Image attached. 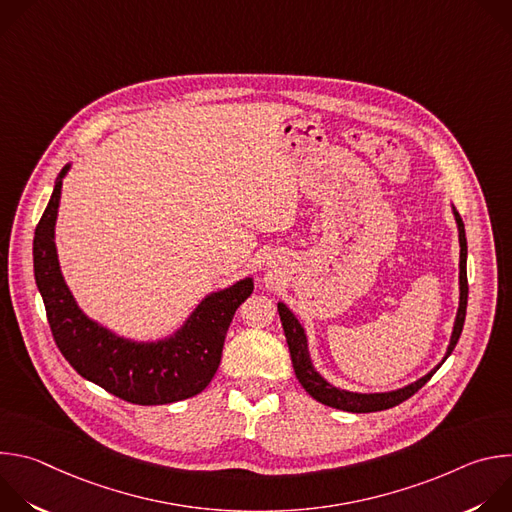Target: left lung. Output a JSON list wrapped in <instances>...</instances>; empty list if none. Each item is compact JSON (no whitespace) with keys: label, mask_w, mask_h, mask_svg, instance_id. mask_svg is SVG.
I'll return each instance as SVG.
<instances>
[{"label":"left lung","mask_w":512,"mask_h":512,"mask_svg":"<svg viewBox=\"0 0 512 512\" xmlns=\"http://www.w3.org/2000/svg\"><path fill=\"white\" fill-rule=\"evenodd\" d=\"M454 218L458 223V237H460V306H458V314H456V322H454V330H452V338L446 350L444 360L452 354V350L456 348L462 328H464V320H466V306H468V275H466V257H468V245H466V231H464V223L462 216L458 214V210L452 206ZM277 312L281 318V326L285 332V340L289 346V354H291V364H294V371L298 381L302 383V387L320 403L334 407V409H342V411H350V413H373V411H383V409H391L399 403H403L405 399H409L411 395H415L431 377L433 373L442 367L444 360L437 364L433 371H429L425 377L417 379L415 383L397 389V391H389V393H352L346 389H338L334 385H330L312 364L310 358V350H308V336L304 326L300 324V320L296 318V314L291 312L283 302L277 304Z\"/></svg>","instance_id":"8db88e82"}]
</instances>
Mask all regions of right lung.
I'll use <instances>...</instances> for the list:
<instances>
[{
	"mask_svg": "<svg viewBox=\"0 0 512 512\" xmlns=\"http://www.w3.org/2000/svg\"><path fill=\"white\" fill-rule=\"evenodd\" d=\"M62 168L34 233V277L48 324L62 356L83 379L135 405H166L198 395L221 364L237 308L253 294V277L208 294L184 326L158 342H135L91 320L72 298L60 273L54 227Z\"/></svg>",
	"mask_w": 512,
	"mask_h": 512,
	"instance_id": "1",
	"label": "right lung"
}]
</instances>
